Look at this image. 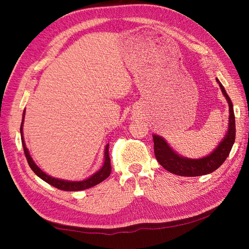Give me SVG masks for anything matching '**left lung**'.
I'll list each match as a JSON object with an SVG mask.
<instances>
[{"label": "left lung", "instance_id": "8db88e82", "mask_svg": "<svg viewBox=\"0 0 249 249\" xmlns=\"http://www.w3.org/2000/svg\"><path fill=\"white\" fill-rule=\"evenodd\" d=\"M216 81L220 84V88L223 92V94L229 102L230 107V123L229 129L225 137L223 138L222 142L218 144L214 151H212L206 157L200 159H190L185 158L182 156H179L171 147L167 144V142L162 137L158 135H153L154 140V150L156 159L166 170L171 174L182 176V177H196L211 174V172L215 171L218 167L222 166V163L225 161L227 156L230 155V151L235 142V116H234V108L233 103L227 95L224 87L222 83L216 79Z\"/></svg>", "mask_w": 249, "mask_h": 249}]
</instances>
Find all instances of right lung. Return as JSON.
<instances>
[{
    "label": "right lung",
    "instance_id": "1",
    "mask_svg": "<svg viewBox=\"0 0 249 249\" xmlns=\"http://www.w3.org/2000/svg\"><path fill=\"white\" fill-rule=\"evenodd\" d=\"M24 116H25V111L23 113V121L22 124H20V136H22V144H23V148H24V153H25V157L27 159V162L31 169L35 172V174L39 177L40 179H43L46 182L49 183L53 187L59 189V190H64V191H81V190H86V189H89L94 187V185L99 184L100 182H102L103 180H105L107 177L111 175V159H109L108 156V144L105 147V153H104V163L102 168L99 171H96L94 175H92L89 178L83 180V181H67V180H61V179H57V178H53L48 175H46L44 171L40 170V168L34 162L33 158L29 155V151L27 149V147L25 146V142H24V137H23V122H24Z\"/></svg>",
    "mask_w": 249,
    "mask_h": 249
}]
</instances>
